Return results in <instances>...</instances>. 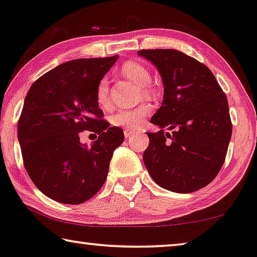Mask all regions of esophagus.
<instances>
[{"label":"esophagus","mask_w":257,"mask_h":257,"mask_svg":"<svg viewBox=\"0 0 257 257\" xmlns=\"http://www.w3.org/2000/svg\"><path fill=\"white\" fill-rule=\"evenodd\" d=\"M123 133H124L125 139H130V137H133L134 135H135V132H134V130H132V129H124Z\"/></svg>","instance_id":"34e87169"}]
</instances>
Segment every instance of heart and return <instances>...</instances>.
<instances>
[{
  "mask_svg": "<svg viewBox=\"0 0 257 257\" xmlns=\"http://www.w3.org/2000/svg\"><path fill=\"white\" fill-rule=\"evenodd\" d=\"M122 74L125 77L141 86V95L150 97L152 91L149 84L151 75L143 64L137 62H128L122 67ZM95 99L99 106L106 107L109 104V83L106 77L101 78L95 87ZM150 112V105L142 104L134 108H118L112 115V123L116 127L125 129H136L143 123L144 117Z\"/></svg>",
  "mask_w": 257,
  "mask_h": 257,
  "instance_id": "heart-1",
  "label": "heart"
}]
</instances>
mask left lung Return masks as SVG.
<instances>
[{"mask_svg": "<svg viewBox=\"0 0 257 257\" xmlns=\"http://www.w3.org/2000/svg\"><path fill=\"white\" fill-rule=\"evenodd\" d=\"M139 55L155 64L164 84L163 104L150 121L160 130L147 133L144 165L163 188L193 193L217 177L226 158L232 136L226 94L212 71L185 53L141 49Z\"/></svg>", "mask_w": 257, "mask_h": 257, "instance_id": "obj_1", "label": "left lung"}]
</instances>
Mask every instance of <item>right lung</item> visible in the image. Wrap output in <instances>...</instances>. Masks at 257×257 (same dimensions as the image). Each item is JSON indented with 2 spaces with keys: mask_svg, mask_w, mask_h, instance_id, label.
<instances>
[{
  "mask_svg": "<svg viewBox=\"0 0 257 257\" xmlns=\"http://www.w3.org/2000/svg\"><path fill=\"white\" fill-rule=\"evenodd\" d=\"M117 55L68 61L30 87L17 134L25 170L41 193L63 204H80L98 193L113 152L124 140L118 127L102 120L95 87ZM98 134L91 147L79 133Z\"/></svg>",
  "mask_w": 257,
  "mask_h": 257,
  "instance_id": "1",
  "label": "right lung"
}]
</instances>
